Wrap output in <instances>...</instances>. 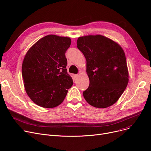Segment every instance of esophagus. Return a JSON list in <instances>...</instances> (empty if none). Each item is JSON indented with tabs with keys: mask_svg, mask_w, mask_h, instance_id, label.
Listing matches in <instances>:
<instances>
[{
	"mask_svg": "<svg viewBox=\"0 0 151 151\" xmlns=\"http://www.w3.org/2000/svg\"><path fill=\"white\" fill-rule=\"evenodd\" d=\"M78 76H79V75H78V74H75V75H73V79H76V78H78Z\"/></svg>",
	"mask_w": 151,
	"mask_h": 151,
	"instance_id": "obj_1",
	"label": "esophagus"
}]
</instances>
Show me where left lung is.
Masks as SVG:
<instances>
[{"label":"left lung","mask_w":151,"mask_h":151,"mask_svg":"<svg viewBox=\"0 0 151 151\" xmlns=\"http://www.w3.org/2000/svg\"><path fill=\"white\" fill-rule=\"evenodd\" d=\"M77 47L86 59L89 86L83 96L89 105L98 108L113 105L129 83L125 52L116 42L101 35L79 37Z\"/></svg>","instance_id":"8db88e82"}]
</instances>
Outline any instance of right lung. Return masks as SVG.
Masks as SVG:
<instances>
[{
    "label": "right lung",
    "instance_id": "right-lung-1",
    "mask_svg": "<svg viewBox=\"0 0 151 151\" xmlns=\"http://www.w3.org/2000/svg\"><path fill=\"white\" fill-rule=\"evenodd\" d=\"M70 45L69 37L48 35L27 52L22 65L24 86L37 105L46 108L59 106L72 86L65 54Z\"/></svg>",
    "mask_w": 151,
    "mask_h": 151
}]
</instances>
